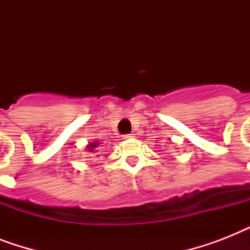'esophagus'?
Here are the masks:
<instances>
[{
    "mask_svg": "<svg viewBox=\"0 0 250 250\" xmlns=\"http://www.w3.org/2000/svg\"><path fill=\"white\" fill-rule=\"evenodd\" d=\"M123 137L125 139H132V137H135V133H125V135H123Z\"/></svg>",
    "mask_w": 250,
    "mask_h": 250,
    "instance_id": "1",
    "label": "esophagus"
}]
</instances>
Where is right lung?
<instances>
[{
  "label": "right lung",
  "mask_w": 250,
  "mask_h": 250,
  "mask_svg": "<svg viewBox=\"0 0 250 250\" xmlns=\"http://www.w3.org/2000/svg\"><path fill=\"white\" fill-rule=\"evenodd\" d=\"M97 145H98V143L97 141H93V143H90L89 145H88V150H89V152H93L94 150V148H97Z\"/></svg>",
  "instance_id": "right-lung-1"
}]
</instances>
